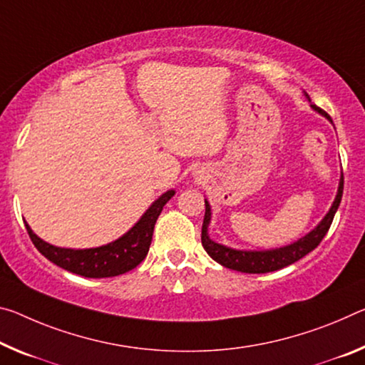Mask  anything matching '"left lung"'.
Masks as SVG:
<instances>
[{
	"mask_svg": "<svg viewBox=\"0 0 365 365\" xmlns=\"http://www.w3.org/2000/svg\"><path fill=\"white\" fill-rule=\"evenodd\" d=\"M312 108L329 120L328 113L323 112L322 108H318L317 106H312ZM343 185H344V178H343V173H341L336 198H334L331 207H329V211L327 212V216L322 219V222L318 224L314 230H310L307 235H304L302 239H299L291 245L273 248V250H235V248L225 247L211 240L210 234H207V227H210V222H211V206L205 200L206 211H205L203 229H201V244H203L206 253L214 259V262H217L219 264H222L229 269L240 271V273L259 274V273H269V271L284 268V266L296 263L297 259L304 258L307 253H310L314 248L320 245L322 239L327 235L329 225L333 222L334 214L338 211L341 196H343Z\"/></svg>",
	"mask_w": 365,
	"mask_h": 365,
	"instance_id": "left-lung-1",
	"label": "left lung"
}]
</instances>
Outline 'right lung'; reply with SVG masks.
Segmentation results:
<instances>
[{"mask_svg": "<svg viewBox=\"0 0 365 365\" xmlns=\"http://www.w3.org/2000/svg\"><path fill=\"white\" fill-rule=\"evenodd\" d=\"M173 195H175L173 190L160 195L128 232L102 247L84 248V250L55 247L34 234L27 222L26 229L37 250L51 263L69 271V273L84 277L118 276L136 268L146 258L149 247H151L155 221L162 212V207Z\"/></svg>", "mask_w": 365, "mask_h": 365, "instance_id": "1", "label": "right lung"}]
</instances>
